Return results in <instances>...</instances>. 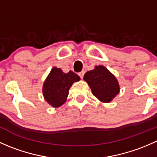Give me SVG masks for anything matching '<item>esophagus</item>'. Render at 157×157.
Returning a JSON list of instances; mask_svg holds the SVG:
<instances>
[{
	"label": "esophagus",
	"instance_id": "34e87169",
	"mask_svg": "<svg viewBox=\"0 0 157 157\" xmlns=\"http://www.w3.org/2000/svg\"><path fill=\"white\" fill-rule=\"evenodd\" d=\"M78 75L79 76H80V78H83V75H84V71H81V72H80V73H79V74H78Z\"/></svg>",
	"mask_w": 157,
	"mask_h": 157
}]
</instances>
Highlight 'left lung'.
Listing matches in <instances>:
<instances>
[{"instance_id": "left-lung-1", "label": "left lung", "mask_w": 157, "mask_h": 157, "mask_svg": "<svg viewBox=\"0 0 157 157\" xmlns=\"http://www.w3.org/2000/svg\"><path fill=\"white\" fill-rule=\"evenodd\" d=\"M83 80L88 83L93 94L102 102H110L120 91L117 79L102 65L87 71Z\"/></svg>"}]
</instances>
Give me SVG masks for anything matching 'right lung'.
<instances>
[{
    "label": "right lung",
    "mask_w": 157,
    "mask_h": 157,
    "mask_svg": "<svg viewBox=\"0 0 157 157\" xmlns=\"http://www.w3.org/2000/svg\"><path fill=\"white\" fill-rule=\"evenodd\" d=\"M80 80L73 71L65 74L61 68L55 67L44 82L42 93L46 102L54 108L62 105L67 100L69 90L74 82Z\"/></svg>",
    "instance_id": "add662e5"
}]
</instances>
